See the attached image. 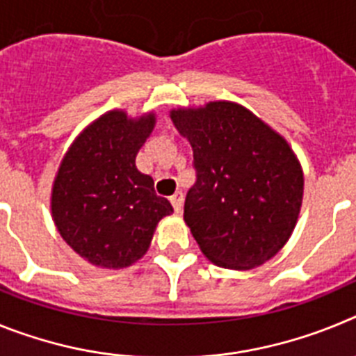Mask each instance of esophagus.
<instances>
[{
	"label": "esophagus",
	"instance_id": "34e87169",
	"mask_svg": "<svg viewBox=\"0 0 356 356\" xmlns=\"http://www.w3.org/2000/svg\"><path fill=\"white\" fill-rule=\"evenodd\" d=\"M171 203H172V207H175L176 213H180L181 212V207H184V194L176 193L175 196L171 197Z\"/></svg>",
	"mask_w": 356,
	"mask_h": 356
}]
</instances>
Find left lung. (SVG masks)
<instances>
[{"label": "left lung", "instance_id": "1", "mask_svg": "<svg viewBox=\"0 0 356 356\" xmlns=\"http://www.w3.org/2000/svg\"><path fill=\"white\" fill-rule=\"evenodd\" d=\"M169 118L194 151L197 180L184 219L201 253L235 271L271 260L303 203V169L291 144L235 102L178 106Z\"/></svg>", "mask_w": 356, "mask_h": 356}]
</instances>
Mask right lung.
Masks as SVG:
<instances>
[{"label": "right lung", "mask_w": 356, "mask_h": 356, "mask_svg": "<svg viewBox=\"0 0 356 356\" xmlns=\"http://www.w3.org/2000/svg\"><path fill=\"white\" fill-rule=\"evenodd\" d=\"M156 124L151 110L128 115L114 108L94 119L65 151L51 187V217L60 237L90 266L130 267L147 253L163 217L153 178L135 159Z\"/></svg>", "instance_id": "obj_1"}]
</instances>
